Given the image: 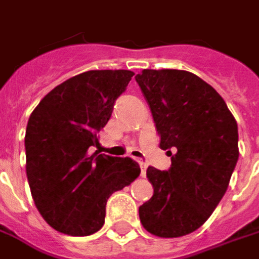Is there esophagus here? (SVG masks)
Returning <instances> with one entry per match:
<instances>
[{"label": "esophagus", "instance_id": "1", "mask_svg": "<svg viewBox=\"0 0 259 259\" xmlns=\"http://www.w3.org/2000/svg\"><path fill=\"white\" fill-rule=\"evenodd\" d=\"M140 166H141V176H145V174H147V163L140 162Z\"/></svg>", "mask_w": 259, "mask_h": 259}]
</instances>
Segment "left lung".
Returning a JSON list of instances; mask_svg holds the SVG:
<instances>
[{
    "label": "left lung",
    "mask_w": 259,
    "mask_h": 259,
    "mask_svg": "<svg viewBox=\"0 0 259 259\" xmlns=\"http://www.w3.org/2000/svg\"><path fill=\"white\" fill-rule=\"evenodd\" d=\"M152 112L169 170L147 169L152 197L140 206L148 233L162 238L201 227L227 190L238 160V128L226 101L186 70L144 69L135 76Z\"/></svg>",
    "instance_id": "1"
}]
</instances>
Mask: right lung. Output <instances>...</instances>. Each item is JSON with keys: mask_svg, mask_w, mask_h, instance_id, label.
<instances>
[{"mask_svg": "<svg viewBox=\"0 0 259 259\" xmlns=\"http://www.w3.org/2000/svg\"><path fill=\"white\" fill-rule=\"evenodd\" d=\"M131 70H89L49 92L32 111L26 134V176L32 199L52 228L84 237L104 224L107 199L141 174L131 158L92 152Z\"/></svg>", "mask_w": 259, "mask_h": 259, "instance_id": "add662e5", "label": "right lung"}]
</instances>
